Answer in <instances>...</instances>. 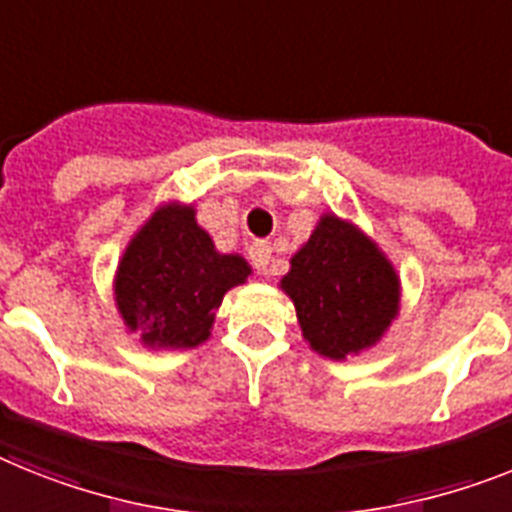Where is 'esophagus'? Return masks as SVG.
Returning <instances> with one entry per match:
<instances>
[{
    "label": "esophagus",
    "instance_id": "34e87169",
    "mask_svg": "<svg viewBox=\"0 0 512 512\" xmlns=\"http://www.w3.org/2000/svg\"><path fill=\"white\" fill-rule=\"evenodd\" d=\"M248 256H251V264L259 269L261 274L272 272V246L269 243H253L248 248Z\"/></svg>",
    "mask_w": 512,
    "mask_h": 512
}]
</instances>
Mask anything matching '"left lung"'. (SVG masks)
<instances>
[{
    "mask_svg": "<svg viewBox=\"0 0 512 512\" xmlns=\"http://www.w3.org/2000/svg\"><path fill=\"white\" fill-rule=\"evenodd\" d=\"M290 264L282 290L293 298L303 337L322 356L369 348L398 314V274L348 222L327 214Z\"/></svg>",
    "mask_w": 512,
    "mask_h": 512,
    "instance_id": "8db88e82",
    "label": "left lung"
}]
</instances>
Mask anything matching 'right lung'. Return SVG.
<instances>
[{"label": "right lung", "mask_w": 512, "mask_h": 512, "mask_svg": "<svg viewBox=\"0 0 512 512\" xmlns=\"http://www.w3.org/2000/svg\"><path fill=\"white\" fill-rule=\"evenodd\" d=\"M248 264L217 253L190 206H164L133 238L117 269V308L151 348H196L209 337L214 311Z\"/></svg>", "instance_id": "obj_1"}]
</instances>
